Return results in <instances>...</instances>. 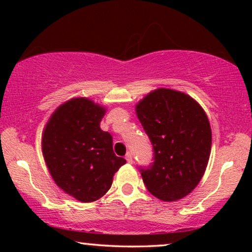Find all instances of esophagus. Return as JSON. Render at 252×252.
I'll list each match as a JSON object with an SVG mask.
<instances>
[{"instance_id": "34e87169", "label": "esophagus", "mask_w": 252, "mask_h": 252, "mask_svg": "<svg viewBox=\"0 0 252 252\" xmlns=\"http://www.w3.org/2000/svg\"><path fill=\"white\" fill-rule=\"evenodd\" d=\"M126 160L128 161L129 163H132V155H131V153H126Z\"/></svg>"}]
</instances>
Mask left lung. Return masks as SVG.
<instances>
[{
	"mask_svg": "<svg viewBox=\"0 0 252 252\" xmlns=\"http://www.w3.org/2000/svg\"><path fill=\"white\" fill-rule=\"evenodd\" d=\"M136 115L154 150L153 163L140 167L147 189L163 201L189 194L210 158L212 132L204 110L184 92L158 89L138 102Z\"/></svg>",
	"mask_w": 252,
	"mask_h": 252,
	"instance_id": "left-lung-1",
	"label": "left lung"
}]
</instances>
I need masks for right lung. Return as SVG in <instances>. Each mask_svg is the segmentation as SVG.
I'll list each match as a JSON object with an SVG mask.
<instances>
[{"label": "right lung", "instance_id": "1", "mask_svg": "<svg viewBox=\"0 0 252 252\" xmlns=\"http://www.w3.org/2000/svg\"><path fill=\"white\" fill-rule=\"evenodd\" d=\"M104 115L105 108L89 98H73L53 112L42 134V154L52 178L83 202L102 198L126 162L115 155L112 136L100 129Z\"/></svg>", "mask_w": 252, "mask_h": 252}]
</instances>
